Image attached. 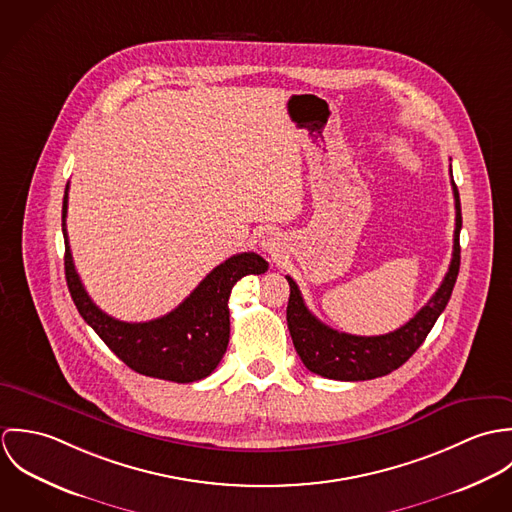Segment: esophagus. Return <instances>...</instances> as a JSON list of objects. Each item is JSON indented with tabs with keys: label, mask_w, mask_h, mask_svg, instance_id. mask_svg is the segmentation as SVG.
Listing matches in <instances>:
<instances>
[{
	"label": "esophagus",
	"mask_w": 512,
	"mask_h": 512,
	"mask_svg": "<svg viewBox=\"0 0 512 512\" xmlns=\"http://www.w3.org/2000/svg\"><path fill=\"white\" fill-rule=\"evenodd\" d=\"M262 248H264L270 256H276V252H278V248H280V246H278L276 238H272V236H270V238H264V240H262Z\"/></svg>",
	"instance_id": "34e87169"
}]
</instances>
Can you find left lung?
I'll use <instances>...</instances> for the list:
<instances>
[{
  "mask_svg": "<svg viewBox=\"0 0 512 512\" xmlns=\"http://www.w3.org/2000/svg\"><path fill=\"white\" fill-rule=\"evenodd\" d=\"M453 177V175H451ZM455 197V232H453V254L449 270L432 299L400 329L376 335L361 337L351 333H339L329 325L321 323L305 305L297 284L290 276V301H288V329L292 335L293 347L311 372L333 378V380H370L390 374L404 365L418 347L426 341L428 333L436 325L441 311L445 309L457 274H459V230H461V203L459 191L451 181Z\"/></svg>",
  "mask_w": 512,
  "mask_h": 512,
  "instance_id": "left-lung-1",
  "label": "left lung"
}]
</instances>
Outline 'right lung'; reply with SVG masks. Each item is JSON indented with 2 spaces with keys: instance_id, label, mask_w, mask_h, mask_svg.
Here are the masks:
<instances>
[{
  "instance_id": "add662e5",
  "label": "right lung",
  "mask_w": 512,
  "mask_h": 512,
  "mask_svg": "<svg viewBox=\"0 0 512 512\" xmlns=\"http://www.w3.org/2000/svg\"><path fill=\"white\" fill-rule=\"evenodd\" d=\"M69 183L63 199L65 276L74 305L108 349L132 370L171 382H195L219 366L228 347V297L248 274H264L268 262L256 252H242L217 266L193 293L163 317L128 323L104 313L84 290L67 236Z\"/></svg>"
}]
</instances>
